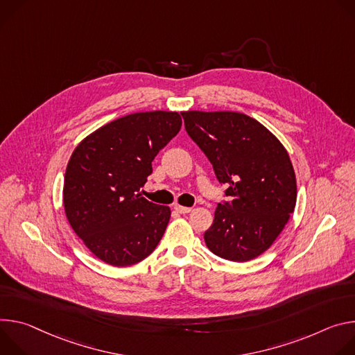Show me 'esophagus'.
<instances>
[{
    "label": "esophagus",
    "mask_w": 355,
    "mask_h": 355,
    "mask_svg": "<svg viewBox=\"0 0 355 355\" xmlns=\"http://www.w3.org/2000/svg\"><path fill=\"white\" fill-rule=\"evenodd\" d=\"M173 209H175L178 213H180V214H184V213H190V211H191L190 207H184V206H180V205H175Z\"/></svg>",
    "instance_id": "1"
}]
</instances>
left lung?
Listing matches in <instances>:
<instances>
[{
    "mask_svg": "<svg viewBox=\"0 0 355 355\" xmlns=\"http://www.w3.org/2000/svg\"><path fill=\"white\" fill-rule=\"evenodd\" d=\"M190 138L209 157L230 202L220 203L205 232L220 258L245 262L278 239L296 206L291 157L268 128L234 111H183Z\"/></svg>",
    "mask_w": 355,
    "mask_h": 355,
    "instance_id": "8db88e82",
    "label": "left lung"
}]
</instances>
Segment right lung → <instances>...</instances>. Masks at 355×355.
I'll use <instances>...</instances> for the list:
<instances>
[{
    "mask_svg": "<svg viewBox=\"0 0 355 355\" xmlns=\"http://www.w3.org/2000/svg\"><path fill=\"white\" fill-rule=\"evenodd\" d=\"M180 127L179 112H135L103 125L73 150L64 173V213L103 262L134 265L159 244L171 209L146 200L139 189L155 156Z\"/></svg>",
    "mask_w": 355,
    "mask_h": 355,
    "instance_id": "obj_1",
    "label": "right lung"
}]
</instances>
